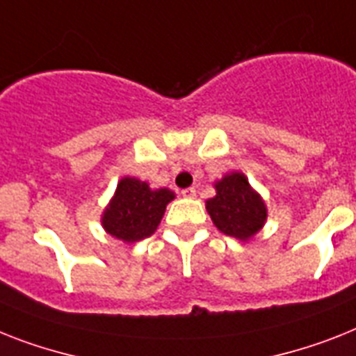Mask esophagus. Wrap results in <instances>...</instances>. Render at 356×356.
Masks as SVG:
<instances>
[{"label":"esophagus","instance_id":"1","mask_svg":"<svg viewBox=\"0 0 356 356\" xmlns=\"http://www.w3.org/2000/svg\"><path fill=\"white\" fill-rule=\"evenodd\" d=\"M181 196H185V198H195L196 189L195 187H187V189L181 191Z\"/></svg>","mask_w":356,"mask_h":356}]
</instances>
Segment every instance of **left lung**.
I'll return each instance as SVG.
<instances>
[{"label":"left lung","instance_id":"1","mask_svg":"<svg viewBox=\"0 0 356 356\" xmlns=\"http://www.w3.org/2000/svg\"><path fill=\"white\" fill-rule=\"evenodd\" d=\"M216 196L205 202L213 224L227 236L249 240L264 227L267 207L243 172H229L214 184Z\"/></svg>","mask_w":356,"mask_h":356}]
</instances>
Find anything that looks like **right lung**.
<instances>
[{"mask_svg": "<svg viewBox=\"0 0 356 356\" xmlns=\"http://www.w3.org/2000/svg\"><path fill=\"white\" fill-rule=\"evenodd\" d=\"M171 200L172 191L151 189L147 181L125 176L102 214V225L122 242H140L156 231Z\"/></svg>", "mask_w": 356, "mask_h": 356, "instance_id": "right-lung-1", "label": "right lung"}]
</instances>
